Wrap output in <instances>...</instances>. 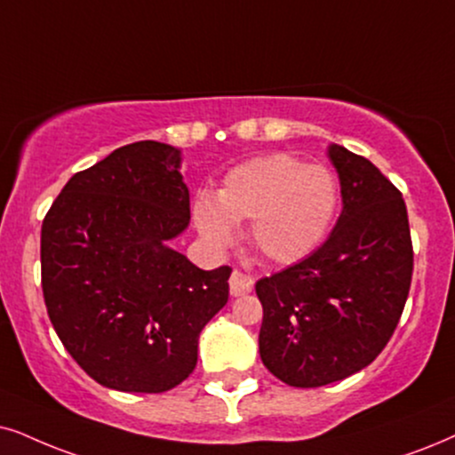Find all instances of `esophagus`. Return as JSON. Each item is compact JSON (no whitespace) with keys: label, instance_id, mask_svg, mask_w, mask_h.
<instances>
[{"label":"esophagus","instance_id":"34e87169","mask_svg":"<svg viewBox=\"0 0 455 455\" xmlns=\"http://www.w3.org/2000/svg\"><path fill=\"white\" fill-rule=\"evenodd\" d=\"M228 287H231V296H243L254 290V279L250 275L241 273V270H233L231 279H228Z\"/></svg>","mask_w":455,"mask_h":455}]
</instances>
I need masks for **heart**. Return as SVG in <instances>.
Here are the masks:
<instances>
[{"label":"heart","mask_w":455,"mask_h":455,"mask_svg":"<svg viewBox=\"0 0 455 455\" xmlns=\"http://www.w3.org/2000/svg\"><path fill=\"white\" fill-rule=\"evenodd\" d=\"M340 208L338 178L287 153L245 161L228 172L218 197L201 195L193 220L218 250L239 239V222L251 224L258 251L270 262L294 264L330 235Z\"/></svg>","instance_id":"heart-1"}]
</instances>
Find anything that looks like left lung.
I'll list each match as a JSON object with an SVG mask.
<instances>
[{"label":"left lung","mask_w":455,"mask_h":455,"mask_svg":"<svg viewBox=\"0 0 455 455\" xmlns=\"http://www.w3.org/2000/svg\"><path fill=\"white\" fill-rule=\"evenodd\" d=\"M340 178L342 214L323 245L256 283L258 344L267 370L296 388L361 371L393 336L413 273L401 191L370 159L327 148Z\"/></svg>","instance_id":"1"}]
</instances>
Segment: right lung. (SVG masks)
Listing matches in <instances>:
<instances>
[{
  "mask_svg": "<svg viewBox=\"0 0 455 455\" xmlns=\"http://www.w3.org/2000/svg\"><path fill=\"white\" fill-rule=\"evenodd\" d=\"M180 151L125 145L77 172L42 224L50 321L107 388L165 393L197 365L199 333L228 300L231 268L201 270L172 250L191 220Z\"/></svg>",
  "mask_w": 455,
  "mask_h": 455,
  "instance_id": "obj_1",
  "label": "right lung"
}]
</instances>
